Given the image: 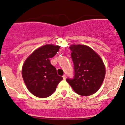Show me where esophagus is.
<instances>
[{"instance_id":"obj_1","label":"esophagus","mask_w":125,"mask_h":125,"mask_svg":"<svg viewBox=\"0 0 125 125\" xmlns=\"http://www.w3.org/2000/svg\"><path fill=\"white\" fill-rule=\"evenodd\" d=\"M66 74H64V75H63V76H62V78H63L64 79H66Z\"/></svg>"}]
</instances>
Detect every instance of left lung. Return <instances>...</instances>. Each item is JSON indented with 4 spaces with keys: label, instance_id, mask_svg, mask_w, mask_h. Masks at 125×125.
<instances>
[{
    "label": "left lung",
    "instance_id": "1",
    "mask_svg": "<svg viewBox=\"0 0 125 125\" xmlns=\"http://www.w3.org/2000/svg\"><path fill=\"white\" fill-rule=\"evenodd\" d=\"M74 63V78L66 81L74 91L81 96L93 94L99 90L105 76V66L100 56L91 47L84 45H71Z\"/></svg>",
    "mask_w": 125,
    "mask_h": 125
}]
</instances>
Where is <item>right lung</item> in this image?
Listing matches in <instances>:
<instances>
[{"label":"right lung","mask_w":125,"mask_h":125,"mask_svg":"<svg viewBox=\"0 0 125 125\" xmlns=\"http://www.w3.org/2000/svg\"><path fill=\"white\" fill-rule=\"evenodd\" d=\"M60 46H43L34 51L25 61L22 69L24 81L29 91L39 98H47L54 92L62 79L57 75L50 58L59 51Z\"/></svg>","instance_id":"add662e5"}]
</instances>
